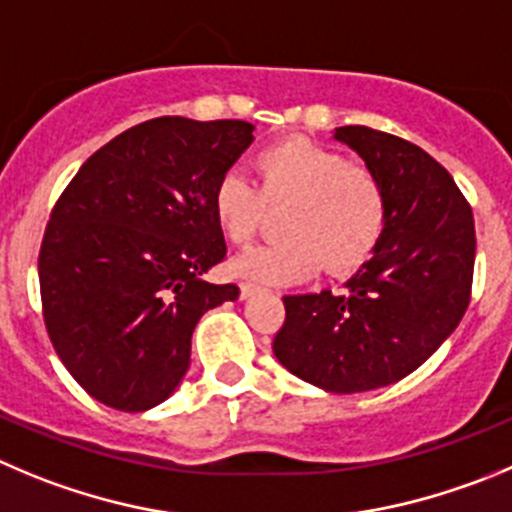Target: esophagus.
Returning <instances> with one entry per match:
<instances>
[{"label":"esophagus","instance_id":"34e87169","mask_svg":"<svg viewBox=\"0 0 512 512\" xmlns=\"http://www.w3.org/2000/svg\"><path fill=\"white\" fill-rule=\"evenodd\" d=\"M257 290H260V285L252 283V280H245V283L240 285V295H242V298H250V295H255Z\"/></svg>","mask_w":512,"mask_h":512}]
</instances>
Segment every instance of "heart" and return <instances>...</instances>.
<instances>
[{
	"label": "heart",
	"instance_id": "1",
	"mask_svg": "<svg viewBox=\"0 0 512 512\" xmlns=\"http://www.w3.org/2000/svg\"><path fill=\"white\" fill-rule=\"evenodd\" d=\"M255 171L257 181L242 171H227L217 181L212 207L219 229L229 242L245 245L270 204L288 207L285 237L247 250L234 260V272L288 283L323 262L333 275L369 262L386 227V191L374 171L348 164L341 151L300 136L262 148Z\"/></svg>",
	"mask_w": 512,
	"mask_h": 512
}]
</instances>
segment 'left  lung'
I'll return each mask as SVG.
<instances>
[{
    "label": "left lung",
    "mask_w": 512,
    "mask_h": 512,
    "mask_svg": "<svg viewBox=\"0 0 512 512\" xmlns=\"http://www.w3.org/2000/svg\"><path fill=\"white\" fill-rule=\"evenodd\" d=\"M386 191L374 257L341 293L285 295L272 351L333 394L389 386L427 361L462 321L475 270L472 207L427 151L366 126L336 128Z\"/></svg>",
    "instance_id": "8db88e82"
}]
</instances>
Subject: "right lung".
Returning a JSON list of instances; mask_svg holds the SVG:
<instances>
[{
	"instance_id": "1",
	"label": "right lung",
	"mask_w": 512,
	"mask_h": 512,
	"mask_svg": "<svg viewBox=\"0 0 512 512\" xmlns=\"http://www.w3.org/2000/svg\"><path fill=\"white\" fill-rule=\"evenodd\" d=\"M247 121L151 118L98 148L52 207L40 247L47 336L100 404L146 412L189 369L191 333L237 300L214 186L252 143Z\"/></svg>"
}]
</instances>
